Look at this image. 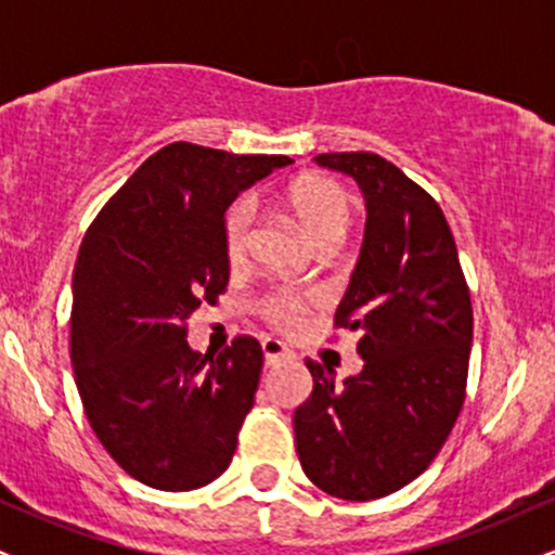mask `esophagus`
Listing matches in <instances>:
<instances>
[{
  "instance_id": "obj_1",
  "label": "esophagus",
  "mask_w": 555,
  "mask_h": 555,
  "mask_svg": "<svg viewBox=\"0 0 555 555\" xmlns=\"http://www.w3.org/2000/svg\"><path fill=\"white\" fill-rule=\"evenodd\" d=\"M260 349H263L266 365H276V362L292 358L289 349H286L279 339H263V341H260Z\"/></svg>"
}]
</instances>
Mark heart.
<instances>
[{"label": "heart", "instance_id": "heart-1", "mask_svg": "<svg viewBox=\"0 0 555 555\" xmlns=\"http://www.w3.org/2000/svg\"><path fill=\"white\" fill-rule=\"evenodd\" d=\"M284 206L295 216L302 234L313 242L315 247L336 245L347 232L352 221V197L339 182L321 175H305L286 188ZM253 229V203L240 197L232 203L221 227V240H224V253L229 263H240L250 247ZM318 305V297L310 292L273 289L258 299V315L269 326L282 334L302 328L305 318Z\"/></svg>", "mask_w": 555, "mask_h": 555}]
</instances>
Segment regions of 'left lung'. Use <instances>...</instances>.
I'll list each match as a JSON object with an SVG mask.
<instances>
[{"label": "left lung", "instance_id": "8db88e82", "mask_svg": "<svg viewBox=\"0 0 555 555\" xmlns=\"http://www.w3.org/2000/svg\"><path fill=\"white\" fill-rule=\"evenodd\" d=\"M365 195L360 260L336 308L358 331L360 375L305 360L313 393L295 412L297 456L328 495L371 501L428 469L454 428L467 388L473 302L449 221L399 167L371 151L315 156Z\"/></svg>", "mask_w": 555, "mask_h": 555}]
</instances>
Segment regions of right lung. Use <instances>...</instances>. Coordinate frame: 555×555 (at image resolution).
Returning <instances> with one entry per match:
<instances>
[{"label":"right lung","instance_id":"1","mask_svg":"<svg viewBox=\"0 0 555 555\" xmlns=\"http://www.w3.org/2000/svg\"><path fill=\"white\" fill-rule=\"evenodd\" d=\"M286 164L169 143L88 227L73 276L75 384L95 438L143 486L195 490L232 462L263 349L237 336L216 358L193 352L188 321L229 284V203Z\"/></svg>","mask_w":555,"mask_h":555}]
</instances>
